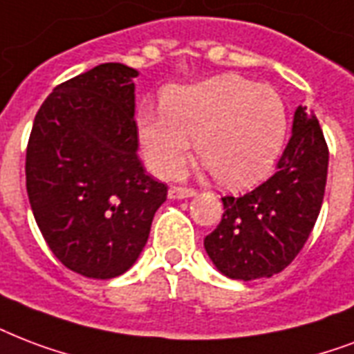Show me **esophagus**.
<instances>
[{
	"label": "esophagus",
	"instance_id": "esophagus-1",
	"mask_svg": "<svg viewBox=\"0 0 354 354\" xmlns=\"http://www.w3.org/2000/svg\"><path fill=\"white\" fill-rule=\"evenodd\" d=\"M195 195H196L195 189H187V187L169 189V198H172V201H183V198H191V196H195Z\"/></svg>",
	"mask_w": 354,
	"mask_h": 354
}]
</instances>
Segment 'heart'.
I'll return each mask as SVG.
<instances>
[{
	"label": "heart",
	"mask_w": 354,
	"mask_h": 354,
	"mask_svg": "<svg viewBox=\"0 0 354 354\" xmlns=\"http://www.w3.org/2000/svg\"><path fill=\"white\" fill-rule=\"evenodd\" d=\"M148 163L172 178L196 153L223 187L245 189L273 171L288 135V107L273 87L223 74L167 88L161 109L137 111Z\"/></svg>",
	"instance_id": "b5f03b06"
}]
</instances>
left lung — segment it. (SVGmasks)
I'll return each instance as SVG.
<instances>
[{"label":"left lung","mask_w":354,"mask_h":354,"mask_svg":"<svg viewBox=\"0 0 354 354\" xmlns=\"http://www.w3.org/2000/svg\"><path fill=\"white\" fill-rule=\"evenodd\" d=\"M327 171L328 148L317 117L297 107L291 139L273 176L239 198H223V219L204 239L217 271L249 282L290 266L317 221Z\"/></svg>","instance_id":"1"}]
</instances>
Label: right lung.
I'll return each instance as SVG.
<instances>
[{
	"label": "right lung",
	"instance_id": "1",
	"mask_svg": "<svg viewBox=\"0 0 354 354\" xmlns=\"http://www.w3.org/2000/svg\"><path fill=\"white\" fill-rule=\"evenodd\" d=\"M135 68L105 63L40 105L26 153L35 221L51 252L87 279L120 277L141 256L167 185L137 156Z\"/></svg>",
	"mask_w": 354,
	"mask_h": 354
}]
</instances>
